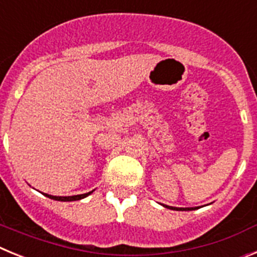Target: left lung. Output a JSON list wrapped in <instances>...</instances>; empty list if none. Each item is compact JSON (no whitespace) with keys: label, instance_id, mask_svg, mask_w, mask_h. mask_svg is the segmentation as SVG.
Returning a JSON list of instances; mask_svg holds the SVG:
<instances>
[{"label":"left lung","instance_id":"left-lung-1","mask_svg":"<svg viewBox=\"0 0 257 257\" xmlns=\"http://www.w3.org/2000/svg\"><path fill=\"white\" fill-rule=\"evenodd\" d=\"M165 207H168V209H172V210H195L193 207H191V209L186 207V209H184V207H172V206H166V205H165Z\"/></svg>","mask_w":257,"mask_h":257}]
</instances>
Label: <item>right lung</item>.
Returning a JSON list of instances; mask_svg holds the SVG:
<instances>
[{"instance_id": "1", "label": "right lung", "mask_w": 257, "mask_h": 257, "mask_svg": "<svg viewBox=\"0 0 257 257\" xmlns=\"http://www.w3.org/2000/svg\"><path fill=\"white\" fill-rule=\"evenodd\" d=\"M92 192H88V193H84V195H77V196H69V197H57V196H51L47 195V193H43L46 197L51 198V200H56V201H77V200H82V198L87 197L88 195H91Z\"/></svg>"}]
</instances>
